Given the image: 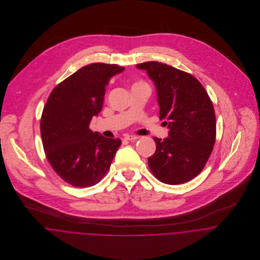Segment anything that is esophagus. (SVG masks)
Instances as JSON below:
<instances>
[{
    "label": "esophagus",
    "instance_id": "obj_1",
    "mask_svg": "<svg viewBox=\"0 0 260 260\" xmlns=\"http://www.w3.org/2000/svg\"><path fill=\"white\" fill-rule=\"evenodd\" d=\"M124 139L125 140H129V141H135V140L138 139V137L135 136V135H126Z\"/></svg>",
    "mask_w": 260,
    "mask_h": 260
}]
</instances>
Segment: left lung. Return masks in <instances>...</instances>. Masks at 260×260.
Returning <instances> with one entry per match:
<instances>
[{
  "mask_svg": "<svg viewBox=\"0 0 260 260\" xmlns=\"http://www.w3.org/2000/svg\"><path fill=\"white\" fill-rule=\"evenodd\" d=\"M136 67L153 81L159 117L169 129L167 138H154L156 151L148 158L149 168L163 183L187 182L202 171L215 143L212 102L192 75L159 62Z\"/></svg>",
  "mask_w": 260,
  "mask_h": 260,
  "instance_id": "obj_1",
  "label": "left lung"
}]
</instances>
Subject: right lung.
<instances>
[{
  "instance_id": "obj_1",
  "label": "right lung",
  "mask_w": 260,
  "mask_h": 260,
  "mask_svg": "<svg viewBox=\"0 0 260 260\" xmlns=\"http://www.w3.org/2000/svg\"><path fill=\"white\" fill-rule=\"evenodd\" d=\"M125 68L94 63L68 77L50 94L41 118L44 151L56 173L75 187L98 183L110 168L121 140L89 126L102 110L105 89Z\"/></svg>"
}]
</instances>
